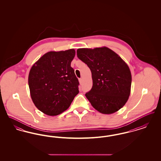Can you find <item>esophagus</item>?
Masks as SVG:
<instances>
[{"instance_id":"34e87169","label":"esophagus","mask_w":161,"mask_h":161,"mask_svg":"<svg viewBox=\"0 0 161 161\" xmlns=\"http://www.w3.org/2000/svg\"><path fill=\"white\" fill-rule=\"evenodd\" d=\"M79 82L80 84L82 83V78H79Z\"/></svg>"}]
</instances>
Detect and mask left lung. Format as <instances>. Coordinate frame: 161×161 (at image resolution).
Wrapping results in <instances>:
<instances>
[{
    "instance_id": "obj_1",
    "label": "left lung",
    "mask_w": 161,
    "mask_h": 161,
    "mask_svg": "<svg viewBox=\"0 0 161 161\" xmlns=\"http://www.w3.org/2000/svg\"><path fill=\"white\" fill-rule=\"evenodd\" d=\"M77 53L92 72V89L85 95L92 106L103 114L121 108L129 99L131 84L126 63L107 47L80 48Z\"/></svg>"
}]
</instances>
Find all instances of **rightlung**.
<instances>
[{"label":"right lung","mask_w":161,"mask_h":161,"mask_svg":"<svg viewBox=\"0 0 161 161\" xmlns=\"http://www.w3.org/2000/svg\"><path fill=\"white\" fill-rule=\"evenodd\" d=\"M75 51H50L32 66L28 77L31 98L46 115H59L69 108L79 93V81L70 66Z\"/></svg>","instance_id":"right-lung-1"}]
</instances>
